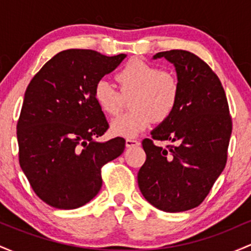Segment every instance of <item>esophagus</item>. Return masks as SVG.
<instances>
[{
    "label": "esophagus",
    "mask_w": 251,
    "mask_h": 251,
    "mask_svg": "<svg viewBox=\"0 0 251 251\" xmlns=\"http://www.w3.org/2000/svg\"><path fill=\"white\" fill-rule=\"evenodd\" d=\"M139 142H138L137 139H132V138H127V139H126V146H127V148H133V146H137V145H139Z\"/></svg>",
    "instance_id": "esophagus-1"
}]
</instances>
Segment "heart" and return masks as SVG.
<instances>
[{
  "mask_svg": "<svg viewBox=\"0 0 251 251\" xmlns=\"http://www.w3.org/2000/svg\"><path fill=\"white\" fill-rule=\"evenodd\" d=\"M116 79L120 91L105 79L97 81L93 88L97 105L107 116H117L125 98L132 97L129 100L132 111L112 122L113 134L137 137L153 122H166L177 108L180 83L175 74L140 59H132L118 72Z\"/></svg>",
  "mask_w": 251,
  "mask_h": 251,
  "instance_id": "obj_1",
  "label": "heart"
}]
</instances>
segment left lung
Returning a JSON list of instances; mask_svg holds the SVG:
<instances>
[{"label": "left lung", "instance_id": "obj_1", "mask_svg": "<svg viewBox=\"0 0 251 251\" xmlns=\"http://www.w3.org/2000/svg\"><path fill=\"white\" fill-rule=\"evenodd\" d=\"M174 63L180 83L177 108L143 140L146 160L138 172L145 200L165 212L194 209L226 168L232 122L223 86L206 62L188 50L153 56ZM154 140L175 142L166 149Z\"/></svg>", "mask_w": 251, "mask_h": 251}]
</instances>
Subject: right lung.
<instances>
[{
	"mask_svg": "<svg viewBox=\"0 0 251 251\" xmlns=\"http://www.w3.org/2000/svg\"><path fill=\"white\" fill-rule=\"evenodd\" d=\"M125 57L62 50L25 89L16 126L20 166L37 197L53 208L76 209L93 200L102 185L101 168L124 152V138L96 140L108 123L93 88Z\"/></svg>",
	"mask_w": 251,
	"mask_h": 251,
	"instance_id": "obj_1",
	"label": "right lung"
}]
</instances>
